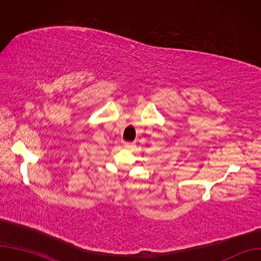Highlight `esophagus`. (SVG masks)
<instances>
[{
    "instance_id": "1",
    "label": "esophagus",
    "mask_w": 261,
    "mask_h": 261,
    "mask_svg": "<svg viewBox=\"0 0 261 261\" xmlns=\"http://www.w3.org/2000/svg\"><path fill=\"white\" fill-rule=\"evenodd\" d=\"M124 147L126 148V149H132L133 147H134V143L133 142H128V141H126L124 143Z\"/></svg>"
}]
</instances>
